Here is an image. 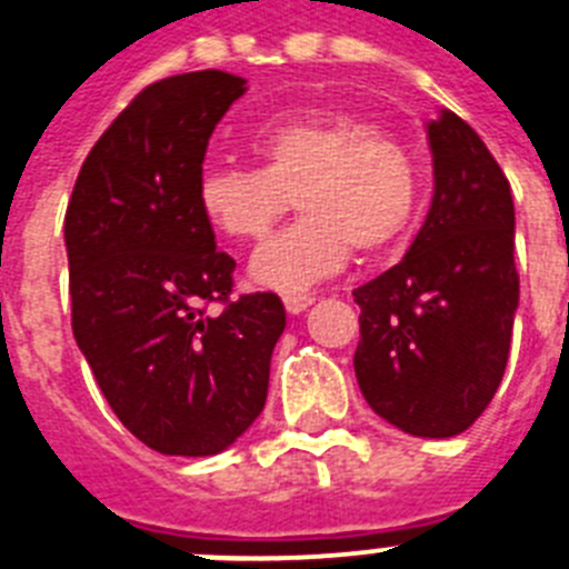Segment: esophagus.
Wrapping results in <instances>:
<instances>
[{
    "label": "esophagus",
    "mask_w": 569,
    "mask_h": 569,
    "mask_svg": "<svg viewBox=\"0 0 569 569\" xmlns=\"http://www.w3.org/2000/svg\"><path fill=\"white\" fill-rule=\"evenodd\" d=\"M284 308H288V313H301V310H308L310 305H313V296L310 293H284Z\"/></svg>",
    "instance_id": "obj_1"
}]
</instances>
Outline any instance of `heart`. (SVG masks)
<instances>
[{
    "instance_id": "b5f03b06",
    "label": "heart",
    "mask_w": 569,
    "mask_h": 569,
    "mask_svg": "<svg viewBox=\"0 0 569 569\" xmlns=\"http://www.w3.org/2000/svg\"><path fill=\"white\" fill-rule=\"evenodd\" d=\"M259 168L219 164L199 176V210L224 239H268L299 199L301 219L256 250L261 288L301 293L336 273L350 250L381 253L407 230L419 202L413 153L353 113L279 119L250 136Z\"/></svg>"
}]
</instances>
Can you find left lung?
Returning <instances> with one entry per match:
<instances>
[{
	"label": "left lung",
	"mask_w": 569,
	"mask_h": 569,
	"mask_svg": "<svg viewBox=\"0 0 569 569\" xmlns=\"http://www.w3.org/2000/svg\"><path fill=\"white\" fill-rule=\"evenodd\" d=\"M433 202L399 264L353 290V367L367 405L421 439L465 433L492 401L519 308L510 182L481 136L441 110L427 124Z\"/></svg>",
	"instance_id": "8db88e82"
}]
</instances>
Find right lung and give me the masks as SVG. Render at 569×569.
Listing matches in <instances>:
<instances>
[{
	"instance_id": "add662e5",
	"label": "right lung",
	"mask_w": 569,
	"mask_h": 569,
	"mask_svg": "<svg viewBox=\"0 0 569 569\" xmlns=\"http://www.w3.org/2000/svg\"><path fill=\"white\" fill-rule=\"evenodd\" d=\"M244 90L224 70L148 84L99 136L64 213L79 350L119 421L164 456L222 453L253 425L284 330L276 293L230 299L236 261L199 210L210 133Z\"/></svg>"
}]
</instances>
